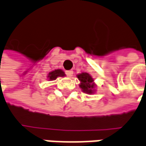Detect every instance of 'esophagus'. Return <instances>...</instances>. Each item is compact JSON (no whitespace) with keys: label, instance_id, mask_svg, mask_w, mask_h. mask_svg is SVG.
Here are the masks:
<instances>
[{"label":"esophagus","instance_id":"esophagus-1","mask_svg":"<svg viewBox=\"0 0 146 146\" xmlns=\"http://www.w3.org/2000/svg\"><path fill=\"white\" fill-rule=\"evenodd\" d=\"M66 74L67 76L71 77L73 76V70H66Z\"/></svg>","mask_w":146,"mask_h":146}]
</instances>
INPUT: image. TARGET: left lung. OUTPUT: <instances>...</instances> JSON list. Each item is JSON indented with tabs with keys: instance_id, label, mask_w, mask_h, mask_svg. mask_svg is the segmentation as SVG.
I'll return each instance as SVG.
<instances>
[{
	"instance_id": "8db88e82",
	"label": "left lung",
	"mask_w": 146,
	"mask_h": 146,
	"mask_svg": "<svg viewBox=\"0 0 146 146\" xmlns=\"http://www.w3.org/2000/svg\"><path fill=\"white\" fill-rule=\"evenodd\" d=\"M77 78L80 81L79 84L80 88L82 90V91L88 94H92L95 93V83L94 82V79L92 76L86 73V72H82L79 75H77Z\"/></svg>"
}]
</instances>
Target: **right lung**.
<instances>
[{"label": "right lung", "instance_id": "right-lung-1", "mask_svg": "<svg viewBox=\"0 0 146 146\" xmlns=\"http://www.w3.org/2000/svg\"><path fill=\"white\" fill-rule=\"evenodd\" d=\"M66 76L65 72L61 69H56L49 72L48 76V80H54L57 77H64Z\"/></svg>", "mask_w": 146, "mask_h": 146}]
</instances>
